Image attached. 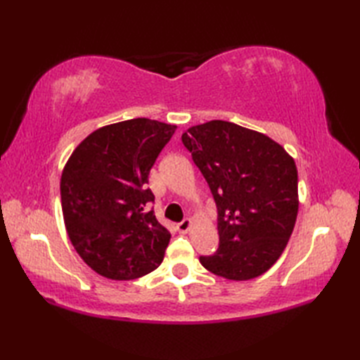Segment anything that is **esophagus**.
<instances>
[{
  "mask_svg": "<svg viewBox=\"0 0 360 360\" xmlns=\"http://www.w3.org/2000/svg\"><path fill=\"white\" fill-rule=\"evenodd\" d=\"M190 227H192V219L186 218L184 221H182V223L178 224V231H179L181 233H187V232L190 231Z\"/></svg>",
  "mask_w": 360,
  "mask_h": 360,
  "instance_id": "obj_1",
  "label": "esophagus"
}]
</instances>
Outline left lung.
Returning a JSON list of instances; mask_svg holds the SVG:
<instances>
[{
  "label": "left lung",
  "instance_id": "left-lung-1",
  "mask_svg": "<svg viewBox=\"0 0 360 360\" xmlns=\"http://www.w3.org/2000/svg\"><path fill=\"white\" fill-rule=\"evenodd\" d=\"M182 143L218 209L219 248L210 257H200L201 264L233 281L259 277L280 258L294 231V158L269 136L226 120L188 128Z\"/></svg>",
  "mask_w": 360,
  "mask_h": 360
}]
</instances>
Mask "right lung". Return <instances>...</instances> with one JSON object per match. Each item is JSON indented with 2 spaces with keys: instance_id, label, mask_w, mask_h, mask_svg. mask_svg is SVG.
Wrapping results in <instances>:
<instances>
[{
  "instance_id": "add662e5",
  "label": "right lung",
  "mask_w": 360,
  "mask_h": 360,
  "mask_svg": "<svg viewBox=\"0 0 360 360\" xmlns=\"http://www.w3.org/2000/svg\"><path fill=\"white\" fill-rule=\"evenodd\" d=\"M176 125L145 117L96 129L68 159L60 181L66 232L91 269L134 280L162 263L172 235L150 202L148 174Z\"/></svg>"
}]
</instances>
